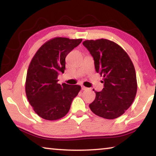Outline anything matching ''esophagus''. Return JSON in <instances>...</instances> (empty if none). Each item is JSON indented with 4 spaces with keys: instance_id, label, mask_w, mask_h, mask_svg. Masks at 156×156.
I'll return each instance as SVG.
<instances>
[{
    "instance_id": "1",
    "label": "esophagus",
    "mask_w": 156,
    "mask_h": 156,
    "mask_svg": "<svg viewBox=\"0 0 156 156\" xmlns=\"http://www.w3.org/2000/svg\"><path fill=\"white\" fill-rule=\"evenodd\" d=\"M82 90H87V87H83V86H82Z\"/></svg>"
}]
</instances>
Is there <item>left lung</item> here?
<instances>
[{"mask_svg": "<svg viewBox=\"0 0 156 156\" xmlns=\"http://www.w3.org/2000/svg\"><path fill=\"white\" fill-rule=\"evenodd\" d=\"M83 44L94 58L96 72L104 78V88L95 91L96 98L89 108L100 117L117 118L129 109L136 95L133 62L122 47L107 39L87 40Z\"/></svg>", "mask_w": 156, "mask_h": 156, "instance_id": "left-lung-1", "label": "left lung"}]
</instances>
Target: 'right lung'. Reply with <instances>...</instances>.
<instances>
[{"instance_id": "right-lung-1", "label": "right lung", "mask_w": 156, "mask_h": 156, "mask_svg": "<svg viewBox=\"0 0 156 156\" xmlns=\"http://www.w3.org/2000/svg\"><path fill=\"white\" fill-rule=\"evenodd\" d=\"M83 39L52 38L43 44L29 66L25 83L28 101L43 119L56 120L67 114L80 86L58 83V76L64 73L65 58Z\"/></svg>"}]
</instances>
